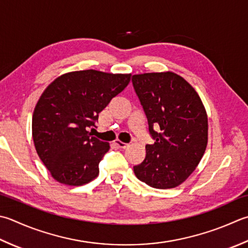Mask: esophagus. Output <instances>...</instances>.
Instances as JSON below:
<instances>
[{
  "mask_svg": "<svg viewBox=\"0 0 248 248\" xmlns=\"http://www.w3.org/2000/svg\"><path fill=\"white\" fill-rule=\"evenodd\" d=\"M114 143H115L116 145H117V146H118L119 148H125V147H128V146H129L128 144H125V143H124V142H121L120 140H116Z\"/></svg>",
  "mask_w": 248,
  "mask_h": 248,
  "instance_id": "esophagus-1",
  "label": "esophagus"
}]
</instances>
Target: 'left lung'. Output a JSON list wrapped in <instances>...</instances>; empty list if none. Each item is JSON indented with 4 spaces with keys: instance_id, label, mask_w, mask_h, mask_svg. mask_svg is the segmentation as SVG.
<instances>
[{
    "instance_id": "1",
    "label": "left lung",
    "mask_w": 248,
    "mask_h": 248,
    "mask_svg": "<svg viewBox=\"0 0 248 248\" xmlns=\"http://www.w3.org/2000/svg\"><path fill=\"white\" fill-rule=\"evenodd\" d=\"M132 82L155 139L146 145L144 161L133 168L135 176L153 188H175L191 175L205 153L204 105L195 88L171 71L133 75ZM154 125H159V134Z\"/></svg>"
}]
</instances>
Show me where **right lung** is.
<instances>
[{"label": "right lung", "mask_w": 248, "mask_h": 248, "mask_svg": "<svg viewBox=\"0 0 248 248\" xmlns=\"http://www.w3.org/2000/svg\"><path fill=\"white\" fill-rule=\"evenodd\" d=\"M131 74L96 70L62 74L43 91L33 111L32 137L52 178L81 186L99 175L109 143L92 137L99 113L128 86ZM93 129V128H92Z\"/></svg>", "instance_id": "1"}]
</instances>
